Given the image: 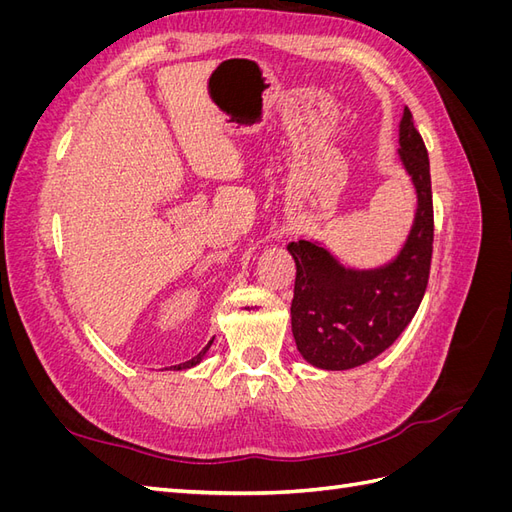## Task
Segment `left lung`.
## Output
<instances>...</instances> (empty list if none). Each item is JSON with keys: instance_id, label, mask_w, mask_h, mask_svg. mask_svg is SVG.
<instances>
[{"instance_id": "left-lung-1", "label": "left lung", "mask_w": 512, "mask_h": 512, "mask_svg": "<svg viewBox=\"0 0 512 512\" xmlns=\"http://www.w3.org/2000/svg\"><path fill=\"white\" fill-rule=\"evenodd\" d=\"M399 158L412 177L418 207L404 250L391 265L352 271L318 243L288 245L297 265L292 335L303 359L320 369H350L376 359L423 301L433 252V200L427 147L408 106L399 123Z\"/></svg>"}]
</instances>
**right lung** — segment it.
I'll use <instances>...</instances> for the list:
<instances>
[{
	"mask_svg": "<svg viewBox=\"0 0 512 512\" xmlns=\"http://www.w3.org/2000/svg\"><path fill=\"white\" fill-rule=\"evenodd\" d=\"M209 346H211V342L207 344V348L203 350V352H200V354H196L194 356V359H190V361H185V363H181V365H175V367H170V369H188V367H194L196 363H200V359H203V354L209 350Z\"/></svg>",
	"mask_w": 512,
	"mask_h": 512,
	"instance_id": "add662e5",
	"label": "right lung"
}]
</instances>
